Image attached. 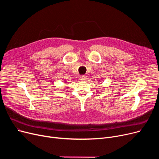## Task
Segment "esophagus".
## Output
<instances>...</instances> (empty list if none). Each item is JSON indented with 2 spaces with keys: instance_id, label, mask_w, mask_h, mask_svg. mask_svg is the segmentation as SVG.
<instances>
[{
  "instance_id": "esophagus-1",
  "label": "esophagus",
  "mask_w": 159,
  "mask_h": 159,
  "mask_svg": "<svg viewBox=\"0 0 159 159\" xmlns=\"http://www.w3.org/2000/svg\"><path fill=\"white\" fill-rule=\"evenodd\" d=\"M79 79L80 80H82V81H86L88 79V78H87V77L86 76V75H82V76L80 77Z\"/></svg>"
}]
</instances>
